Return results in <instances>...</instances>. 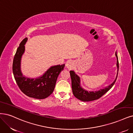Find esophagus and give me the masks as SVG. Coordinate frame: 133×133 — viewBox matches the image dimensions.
<instances>
[{
  "instance_id": "esophagus-1",
  "label": "esophagus",
  "mask_w": 133,
  "mask_h": 133,
  "mask_svg": "<svg viewBox=\"0 0 133 133\" xmlns=\"http://www.w3.org/2000/svg\"><path fill=\"white\" fill-rule=\"evenodd\" d=\"M66 66L67 67L68 69L71 70L73 68V66H74V63H73L72 61H68L66 64Z\"/></svg>"
}]
</instances>
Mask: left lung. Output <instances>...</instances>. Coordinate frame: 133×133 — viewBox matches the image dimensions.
Segmentation results:
<instances>
[{"label":"left lung","instance_id":"obj_1","mask_svg":"<svg viewBox=\"0 0 133 133\" xmlns=\"http://www.w3.org/2000/svg\"><path fill=\"white\" fill-rule=\"evenodd\" d=\"M116 56L117 58V76L115 78L114 82L104 88L103 89H101L97 91H89L84 89L83 88L81 85V78L79 76H78L74 71H70V76L71 78L72 81V89L73 95L75 96L78 99L81 100L82 101H94L99 99L102 95H104L106 92L109 91L111 88L113 87L115 83L117 76L118 73V68H119V64H118V56L117 55V52H116Z\"/></svg>","mask_w":133,"mask_h":133}]
</instances>
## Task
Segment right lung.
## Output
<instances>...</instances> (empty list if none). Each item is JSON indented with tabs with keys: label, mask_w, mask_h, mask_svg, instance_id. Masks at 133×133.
<instances>
[{
	"label": "right lung",
	"mask_w": 133,
	"mask_h": 133,
	"mask_svg": "<svg viewBox=\"0 0 133 133\" xmlns=\"http://www.w3.org/2000/svg\"><path fill=\"white\" fill-rule=\"evenodd\" d=\"M27 40V38H24L19 44L14 58L12 71L15 79L19 89L27 96L37 99H45L52 93L57 77L65 65L51 66L43 75L37 78L23 76L21 69V61Z\"/></svg>",
	"instance_id": "1"
}]
</instances>
